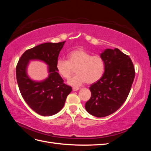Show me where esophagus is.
<instances>
[{"label": "esophagus", "mask_w": 151, "mask_h": 151, "mask_svg": "<svg viewBox=\"0 0 151 151\" xmlns=\"http://www.w3.org/2000/svg\"><path fill=\"white\" fill-rule=\"evenodd\" d=\"M79 89V87H73L72 88V90L74 91H78Z\"/></svg>", "instance_id": "1"}]
</instances>
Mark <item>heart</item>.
<instances>
[{
  "mask_svg": "<svg viewBox=\"0 0 151 151\" xmlns=\"http://www.w3.org/2000/svg\"><path fill=\"white\" fill-rule=\"evenodd\" d=\"M67 58L68 60L58 58L56 68L58 74L65 79L70 78L76 68L77 74L68 81L71 86L94 83L104 74L105 62L100 55H92L83 49H79L68 53Z\"/></svg>",
  "mask_w": 151,
  "mask_h": 151,
  "instance_id": "b5f03b06",
  "label": "heart"
}]
</instances>
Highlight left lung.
I'll return each mask as SVG.
<instances>
[{"mask_svg": "<svg viewBox=\"0 0 151 151\" xmlns=\"http://www.w3.org/2000/svg\"><path fill=\"white\" fill-rule=\"evenodd\" d=\"M105 62L103 76L91 85V96L85 104L86 111L96 117L115 113L125 103L135 78L133 62L119 49H106L101 53Z\"/></svg>", "mask_w": 151, "mask_h": 151, "instance_id": "left-lung-1", "label": "left lung"}]
</instances>
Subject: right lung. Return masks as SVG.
<instances>
[{"instance_id":"1","label":"right lung","mask_w":151,"mask_h":151,"mask_svg":"<svg viewBox=\"0 0 151 151\" xmlns=\"http://www.w3.org/2000/svg\"><path fill=\"white\" fill-rule=\"evenodd\" d=\"M64 43H45L27 50L17 64L16 79L20 93L28 106L40 115L51 116L60 111L72 91L71 87L63 83L56 68ZM31 60H40L47 63L49 66L48 78L36 82L29 78L26 68Z\"/></svg>"}]
</instances>
